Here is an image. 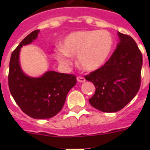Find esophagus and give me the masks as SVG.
<instances>
[{
	"mask_svg": "<svg viewBox=\"0 0 150 150\" xmlns=\"http://www.w3.org/2000/svg\"><path fill=\"white\" fill-rule=\"evenodd\" d=\"M77 81L79 83H84L86 81V79L84 78H83V77H78L77 78Z\"/></svg>",
	"mask_w": 150,
	"mask_h": 150,
	"instance_id": "obj_1",
	"label": "esophagus"
}]
</instances>
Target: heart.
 Returning <instances> with one entry per match:
<instances>
[{"label":"heart","instance_id":"obj_1","mask_svg":"<svg viewBox=\"0 0 150 150\" xmlns=\"http://www.w3.org/2000/svg\"><path fill=\"white\" fill-rule=\"evenodd\" d=\"M60 45L61 48L55 51L59 62L68 65L70 56L77 55L80 67L95 71L107 62L113 48V38L106 30H81L67 35Z\"/></svg>","mask_w":150,"mask_h":150}]
</instances>
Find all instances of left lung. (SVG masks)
Wrapping results in <instances>:
<instances>
[{"label": "left lung", "instance_id": "1", "mask_svg": "<svg viewBox=\"0 0 150 150\" xmlns=\"http://www.w3.org/2000/svg\"><path fill=\"white\" fill-rule=\"evenodd\" d=\"M117 48L104 66L85 77L96 91L89 99L92 107L104 112H115L137 95L141 85L142 55L129 35L117 32Z\"/></svg>", "mask_w": 150, "mask_h": 150}]
</instances>
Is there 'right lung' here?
<instances>
[{
    "instance_id": "obj_1",
    "label": "right lung",
    "mask_w": 150,
    "mask_h": 150,
    "mask_svg": "<svg viewBox=\"0 0 150 150\" xmlns=\"http://www.w3.org/2000/svg\"><path fill=\"white\" fill-rule=\"evenodd\" d=\"M40 30L32 32L22 40L11 56L8 87L16 103L35 119H47L59 112L69 91L76 84L73 75L47 71L40 77L25 74L20 64L21 48L36 40Z\"/></svg>"
}]
</instances>
